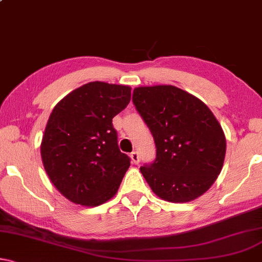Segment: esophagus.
Segmentation results:
<instances>
[{"label": "esophagus", "instance_id": "esophagus-1", "mask_svg": "<svg viewBox=\"0 0 262 262\" xmlns=\"http://www.w3.org/2000/svg\"><path fill=\"white\" fill-rule=\"evenodd\" d=\"M130 158H132V162H133L134 164H138L139 159H140V157H139V153L137 151H134V152L130 153Z\"/></svg>", "mask_w": 262, "mask_h": 262}]
</instances>
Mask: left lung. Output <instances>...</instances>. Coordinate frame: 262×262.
<instances>
[{
    "mask_svg": "<svg viewBox=\"0 0 262 262\" xmlns=\"http://www.w3.org/2000/svg\"><path fill=\"white\" fill-rule=\"evenodd\" d=\"M133 103L155 139V162L140 167L153 193L169 202L206 193L226 152L224 132L206 104L171 85L137 87Z\"/></svg>",
    "mask_w": 262,
    "mask_h": 262,
    "instance_id": "left-lung-1",
    "label": "left lung"
}]
</instances>
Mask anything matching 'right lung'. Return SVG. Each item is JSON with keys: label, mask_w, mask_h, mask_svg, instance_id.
Wrapping results in <instances>:
<instances>
[{"label": "right lung", "mask_w": 262, "mask_h": 262, "mask_svg": "<svg viewBox=\"0 0 262 262\" xmlns=\"http://www.w3.org/2000/svg\"><path fill=\"white\" fill-rule=\"evenodd\" d=\"M129 102V86L93 81L72 91L50 114L41 160L52 184L74 204L99 206L117 193L130 158L118 148L113 118Z\"/></svg>", "instance_id": "obj_1"}]
</instances>
